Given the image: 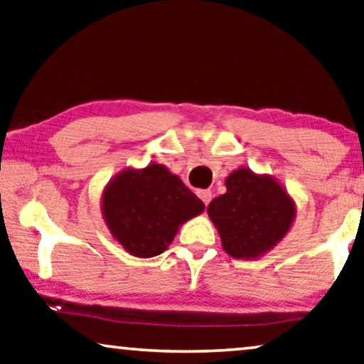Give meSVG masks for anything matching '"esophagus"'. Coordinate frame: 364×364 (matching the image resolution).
I'll return each instance as SVG.
<instances>
[{
    "instance_id": "esophagus-1",
    "label": "esophagus",
    "mask_w": 364,
    "mask_h": 364,
    "mask_svg": "<svg viewBox=\"0 0 364 364\" xmlns=\"http://www.w3.org/2000/svg\"><path fill=\"white\" fill-rule=\"evenodd\" d=\"M198 196L203 199V203L208 205L210 203V199H213V193L209 191V189H200V191H198Z\"/></svg>"
}]
</instances>
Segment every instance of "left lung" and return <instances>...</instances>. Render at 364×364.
Returning <instances> with one entry per match:
<instances>
[{
	"label": "left lung",
	"mask_w": 364,
	"mask_h": 364,
	"mask_svg": "<svg viewBox=\"0 0 364 364\" xmlns=\"http://www.w3.org/2000/svg\"><path fill=\"white\" fill-rule=\"evenodd\" d=\"M227 193L210 200L208 213L224 250L234 258H257L289 230L294 204L269 176L240 168L225 180Z\"/></svg>",
	"instance_id": "1"
}]
</instances>
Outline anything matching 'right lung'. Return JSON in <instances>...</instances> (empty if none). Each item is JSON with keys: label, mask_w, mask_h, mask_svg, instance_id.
<instances>
[{"label": "right lung", "mask_w": 364, "mask_h": 364, "mask_svg": "<svg viewBox=\"0 0 364 364\" xmlns=\"http://www.w3.org/2000/svg\"><path fill=\"white\" fill-rule=\"evenodd\" d=\"M102 210L111 234L129 253H164L178 225L200 214L204 203L164 165L126 170L107 184Z\"/></svg>", "instance_id": "1"}]
</instances>
